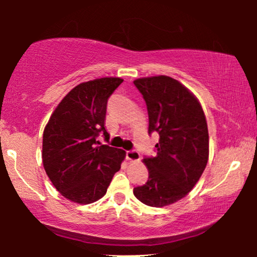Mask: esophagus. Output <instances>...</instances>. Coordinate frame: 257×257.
Segmentation results:
<instances>
[{
  "label": "esophagus",
  "instance_id": "obj_1",
  "mask_svg": "<svg viewBox=\"0 0 257 257\" xmlns=\"http://www.w3.org/2000/svg\"><path fill=\"white\" fill-rule=\"evenodd\" d=\"M126 159L131 160V161H137L140 159V154L138 151H136V150L127 151V152H126Z\"/></svg>",
  "mask_w": 257,
  "mask_h": 257
}]
</instances>
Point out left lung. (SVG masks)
Instances as JSON below:
<instances>
[{
  "instance_id": "8db88e82",
  "label": "left lung",
  "mask_w": 257,
  "mask_h": 257,
  "mask_svg": "<svg viewBox=\"0 0 257 257\" xmlns=\"http://www.w3.org/2000/svg\"><path fill=\"white\" fill-rule=\"evenodd\" d=\"M149 112V133H159L157 156L144 158L145 185L133 189L151 207L172 205L185 198L205 171L209 154L208 127L196 97L177 79L154 76L136 79Z\"/></svg>"
}]
</instances>
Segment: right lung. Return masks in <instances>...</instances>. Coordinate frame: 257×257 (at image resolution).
<instances>
[{
  "instance_id": "right-lung-1",
  "label": "right lung",
  "mask_w": 257,
  "mask_h": 257,
  "mask_svg": "<svg viewBox=\"0 0 257 257\" xmlns=\"http://www.w3.org/2000/svg\"><path fill=\"white\" fill-rule=\"evenodd\" d=\"M122 83L105 77L80 83L55 108L43 132L42 159L55 188L70 201L92 203L103 198L125 151L97 140L108 139L105 117L108 97Z\"/></svg>"
}]
</instances>
